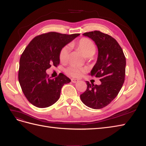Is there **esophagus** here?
Listing matches in <instances>:
<instances>
[{
	"instance_id": "obj_1",
	"label": "esophagus",
	"mask_w": 146,
	"mask_h": 146,
	"mask_svg": "<svg viewBox=\"0 0 146 146\" xmlns=\"http://www.w3.org/2000/svg\"><path fill=\"white\" fill-rule=\"evenodd\" d=\"M71 82H72L73 83H76L77 82H78V80L75 79V78H72V79H71Z\"/></svg>"
}]
</instances>
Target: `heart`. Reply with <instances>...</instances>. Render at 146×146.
I'll use <instances>...</instances> for the list:
<instances>
[{
  "label": "heart",
  "instance_id": "1",
  "mask_svg": "<svg viewBox=\"0 0 146 146\" xmlns=\"http://www.w3.org/2000/svg\"><path fill=\"white\" fill-rule=\"evenodd\" d=\"M70 46L78 48L87 58L92 57L96 53V47L94 43L88 38H82L76 42H71ZM69 55V48L67 46L62 47L59 52V59L61 62L67 61ZM67 73L73 77H79L85 72L84 68L71 66L66 69Z\"/></svg>",
  "mask_w": 146,
  "mask_h": 146
}]
</instances>
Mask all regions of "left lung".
<instances>
[{
	"mask_svg": "<svg viewBox=\"0 0 146 146\" xmlns=\"http://www.w3.org/2000/svg\"><path fill=\"white\" fill-rule=\"evenodd\" d=\"M83 35L94 41L98 48V57L90 75L100 78L101 84L86 82V91L80 95L83 103L92 109L108 106L118 95L123 84L126 58L120 45L112 36L94 31Z\"/></svg>",
	"mask_w": 146,
	"mask_h": 146,
	"instance_id": "left-lung-1",
	"label": "left lung"
}]
</instances>
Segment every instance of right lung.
Returning a JSON list of instances; mask_svg holds the SVG:
<instances>
[{
	"label": "right lung",
	"instance_id": "add662e5",
	"mask_svg": "<svg viewBox=\"0 0 146 146\" xmlns=\"http://www.w3.org/2000/svg\"><path fill=\"white\" fill-rule=\"evenodd\" d=\"M80 35L48 32L35 36L22 53L19 60L18 80L23 92L31 104L47 108L58 101L61 88L71 80L64 74L52 78L46 70L59 64V52Z\"/></svg>",
	"mask_w": 146,
	"mask_h": 146
}]
</instances>
